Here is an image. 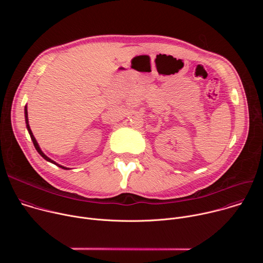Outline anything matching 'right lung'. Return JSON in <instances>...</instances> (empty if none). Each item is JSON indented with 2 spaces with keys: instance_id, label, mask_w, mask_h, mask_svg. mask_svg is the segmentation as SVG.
I'll list each match as a JSON object with an SVG mask.
<instances>
[{
  "instance_id": "1",
  "label": "right lung",
  "mask_w": 263,
  "mask_h": 263,
  "mask_svg": "<svg viewBox=\"0 0 263 263\" xmlns=\"http://www.w3.org/2000/svg\"><path fill=\"white\" fill-rule=\"evenodd\" d=\"M25 118H26V124H27V129H28V131H29V134H30V136H31V139H32V141H33V144H34V146H35V148H36V151L39 152L47 161H50V162H52V163H54V164H56V165H58L59 167H61V168H63V170H68L67 167H64V166H62V165H60V164H57L55 161H53L52 159H50L48 156H46L43 152H42V149H41V147H40V145H39V143H37V141H36V139H35V137H34V135H33V133H32V131H31V129H30V127H29V123H28V112H27V106L25 107Z\"/></svg>"
}]
</instances>
